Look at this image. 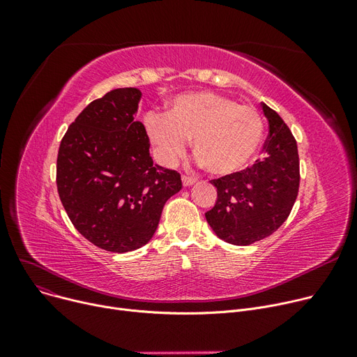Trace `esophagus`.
I'll return each mask as SVG.
<instances>
[{
    "instance_id": "obj_1",
    "label": "esophagus",
    "mask_w": 357,
    "mask_h": 357,
    "mask_svg": "<svg viewBox=\"0 0 357 357\" xmlns=\"http://www.w3.org/2000/svg\"><path fill=\"white\" fill-rule=\"evenodd\" d=\"M195 182H197V179H194V178L182 176V183H183V186H192Z\"/></svg>"
}]
</instances>
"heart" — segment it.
Here are the masks:
<instances>
[{"instance_id": "heart-1", "label": "heart", "mask_w": 357, "mask_h": 357, "mask_svg": "<svg viewBox=\"0 0 357 357\" xmlns=\"http://www.w3.org/2000/svg\"><path fill=\"white\" fill-rule=\"evenodd\" d=\"M144 126L163 163L174 165L192 139L194 152L215 176L243 171L259 152L265 131L255 108L210 91L179 93L169 101L166 116L150 112Z\"/></svg>"}]
</instances>
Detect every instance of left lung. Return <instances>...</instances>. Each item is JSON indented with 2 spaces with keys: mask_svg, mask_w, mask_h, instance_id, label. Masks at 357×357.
<instances>
[{
  "mask_svg": "<svg viewBox=\"0 0 357 357\" xmlns=\"http://www.w3.org/2000/svg\"><path fill=\"white\" fill-rule=\"evenodd\" d=\"M269 123L264 158L252 167L211 181L217 201L205 218L218 238L249 246L275 233L288 218L298 195L296 142L278 112L261 104Z\"/></svg>",
  "mask_w": 357,
  "mask_h": 357,
  "instance_id": "left-lung-1",
  "label": "left lung"
}]
</instances>
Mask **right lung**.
Listing matches in <instances>:
<instances>
[{
	"mask_svg": "<svg viewBox=\"0 0 357 357\" xmlns=\"http://www.w3.org/2000/svg\"><path fill=\"white\" fill-rule=\"evenodd\" d=\"M142 91L117 88L92 101L63 136L56 183L72 224L100 249L126 253L153 237L181 176L150 156L136 121Z\"/></svg>",
	"mask_w": 357,
	"mask_h": 357,
	"instance_id": "1",
	"label": "right lung"
}]
</instances>
